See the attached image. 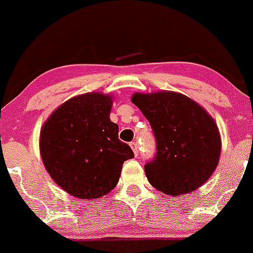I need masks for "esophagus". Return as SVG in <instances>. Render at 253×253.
I'll return each instance as SVG.
<instances>
[{
  "label": "esophagus",
  "mask_w": 253,
  "mask_h": 253,
  "mask_svg": "<svg viewBox=\"0 0 253 253\" xmlns=\"http://www.w3.org/2000/svg\"><path fill=\"white\" fill-rule=\"evenodd\" d=\"M130 147H131L132 151H134L135 156H137V154H138V145H137V142H131V143H130Z\"/></svg>",
  "instance_id": "34e87169"
}]
</instances>
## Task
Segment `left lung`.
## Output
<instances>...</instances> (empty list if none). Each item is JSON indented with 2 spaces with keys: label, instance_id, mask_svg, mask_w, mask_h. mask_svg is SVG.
<instances>
[{
  "label": "left lung",
  "instance_id": "8db88e82",
  "mask_svg": "<svg viewBox=\"0 0 253 253\" xmlns=\"http://www.w3.org/2000/svg\"><path fill=\"white\" fill-rule=\"evenodd\" d=\"M131 101L151 124L156 154L145 164L149 183L165 194L199 188L218 164L221 137L205 110L182 94H134Z\"/></svg>",
  "mask_w": 253,
  "mask_h": 253
}]
</instances>
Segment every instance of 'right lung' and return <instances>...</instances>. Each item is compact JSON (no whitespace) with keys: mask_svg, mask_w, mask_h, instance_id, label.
Instances as JSON below:
<instances>
[{"mask_svg":"<svg viewBox=\"0 0 253 253\" xmlns=\"http://www.w3.org/2000/svg\"><path fill=\"white\" fill-rule=\"evenodd\" d=\"M112 100L100 93L73 97L53 112L41 131L44 167L64 191L97 199L118 183L123 163L134 152L110 121Z\"/></svg>","mask_w":253,"mask_h":253,"instance_id":"1","label":"right lung"}]
</instances>
